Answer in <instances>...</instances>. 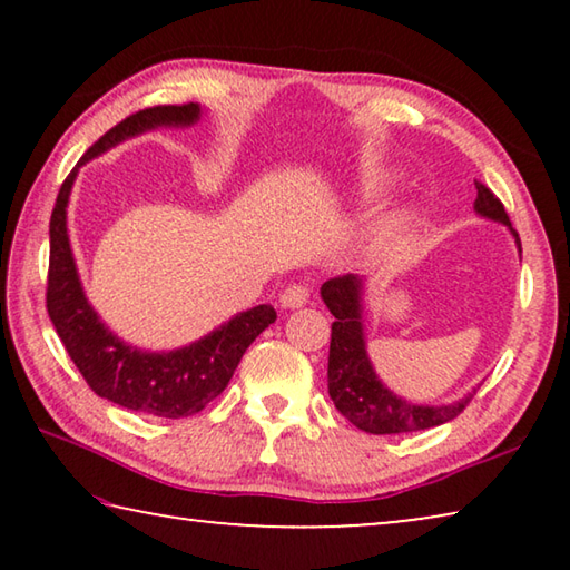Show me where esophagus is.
I'll list each match as a JSON object with an SVG mask.
<instances>
[{
	"mask_svg": "<svg viewBox=\"0 0 570 570\" xmlns=\"http://www.w3.org/2000/svg\"><path fill=\"white\" fill-rule=\"evenodd\" d=\"M308 296H312V288H308L306 284H292V286L284 288L282 306L284 308H298V306H304L308 302Z\"/></svg>",
	"mask_w": 570,
	"mask_h": 570,
	"instance_id": "esophagus-1",
	"label": "esophagus"
}]
</instances>
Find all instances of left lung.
I'll list each match as a JSON object with an SVG mask.
<instances>
[{"instance_id": "1", "label": "left lung", "mask_w": 570, "mask_h": 570, "mask_svg": "<svg viewBox=\"0 0 570 570\" xmlns=\"http://www.w3.org/2000/svg\"><path fill=\"white\" fill-rule=\"evenodd\" d=\"M478 198L475 210L480 216L500 220L510 230V218L505 206L488 186L475 180ZM520 246V238L513 230ZM322 298L334 314L332 324V342H330V397L334 407L340 410L346 420L372 435H400V432H417L430 430L438 424L455 420L458 414L468 407L475 392L462 397L455 404L445 407H424V404H412L392 394L374 374L370 356L364 352V332H362V278L354 274L334 276L322 284Z\"/></svg>"}]
</instances>
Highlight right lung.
<instances>
[{"label":"right lung","instance_id":"right-lung-1","mask_svg":"<svg viewBox=\"0 0 570 570\" xmlns=\"http://www.w3.org/2000/svg\"><path fill=\"white\" fill-rule=\"evenodd\" d=\"M200 108L186 105H156L128 115L110 128L95 146L85 153L80 163L65 178L57 193V204L50 218V272H47V314L60 336L67 354L80 370L82 380L98 397L110 400L132 412L153 417H190L214 402L234 377L240 356L250 342L268 324L276 322L274 306L258 304L238 314L220 330L204 340L183 346L176 352H140L122 344L108 332L92 312L77 278L75 258L67 238V198H70L77 168L90 158L100 156L120 140L158 125H190L196 122Z\"/></svg>","mask_w":570,"mask_h":570}]
</instances>
